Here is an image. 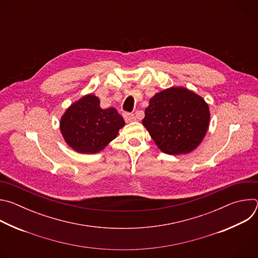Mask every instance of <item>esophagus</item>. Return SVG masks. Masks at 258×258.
<instances>
[{
	"label": "esophagus",
	"mask_w": 258,
	"mask_h": 258,
	"mask_svg": "<svg viewBox=\"0 0 258 258\" xmlns=\"http://www.w3.org/2000/svg\"><path fill=\"white\" fill-rule=\"evenodd\" d=\"M123 117H124V120H125L126 122H131V121L136 120V116H135L133 113L124 112V113H123Z\"/></svg>",
	"instance_id": "obj_1"
}]
</instances>
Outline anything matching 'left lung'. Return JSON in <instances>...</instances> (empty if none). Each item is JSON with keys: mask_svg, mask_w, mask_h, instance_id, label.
Segmentation results:
<instances>
[{"mask_svg": "<svg viewBox=\"0 0 258 258\" xmlns=\"http://www.w3.org/2000/svg\"><path fill=\"white\" fill-rule=\"evenodd\" d=\"M209 120V107L202 97L183 87H171L150 99L142 122L163 153L179 155L201 144Z\"/></svg>", "mask_w": 258, "mask_h": 258, "instance_id": "1", "label": "left lung"}]
</instances>
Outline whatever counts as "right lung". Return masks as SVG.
<instances>
[{
	"label": "right lung",
	"mask_w": 258,
	"mask_h": 258,
	"mask_svg": "<svg viewBox=\"0 0 258 258\" xmlns=\"http://www.w3.org/2000/svg\"><path fill=\"white\" fill-rule=\"evenodd\" d=\"M124 124L115 108H101L99 98L88 94L66 109L60 119V131L70 148L95 154L114 140Z\"/></svg>",
	"instance_id": "right-lung-1"
}]
</instances>
